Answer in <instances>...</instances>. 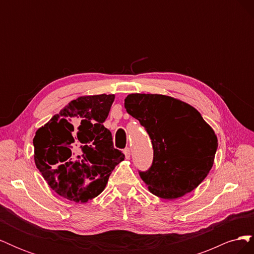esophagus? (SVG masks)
<instances>
[{"label": "esophagus", "mask_w": 254, "mask_h": 254, "mask_svg": "<svg viewBox=\"0 0 254 254\" xmlns=\"http://www.w3.org/2000/svg\"><path fill=\"white\" fill-rule=\"evenodd\" d=\"M124 155H125V158L126 159H129L130 158V148L129 147H126L124 149Z\"/></svg>", "instance_id": "34e87169"}]
</instances>
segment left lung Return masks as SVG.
Listing matches in <instances>:
<instances>
[{
    "instance_id": "obj_1",
    "label": "left lung",
    "mask_w": 254,
    "mask_h": 254,
    "mask_svg": "<svg viewBox=\"0 0 254 254\" xmlns=\"http://www.w3.org/2000/svg\"><path fill=\"white\" fill-rule=\"evenodd\" d=\"M126 111L147 131L152 164L139 172L150 193L176 199L195 190L211 171L217 136L194 107L161 94H129Z\"/></svg>"
}]
</instances>
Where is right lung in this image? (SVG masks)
I'll use <instances>...</instances> for the list:
<instances>
[{"instance_id":"1","label":"right lung","mask_w":254,"mask_h":254,"mask_svg":"<svg viewBox=\"0 0 254 254\" xmlns=\"http://www.w3.org/2000/svg\"><path fill=\"white\" fill-rule=\"evenodd\" d=\"M113 101V94L80 96L37 130L36 166L59 196L75 202L91 200L124 160L103 125Z\"/></svg>"}]
</instances>
